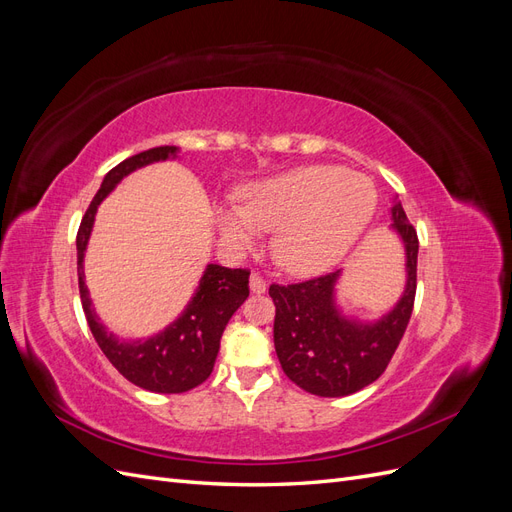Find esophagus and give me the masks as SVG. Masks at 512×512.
Here are the masks:
<instances>
[{
  "label": "esophagus",
  "mask_w": 512,
  "mask_h": 512,
  "mask_svg": "<svg viewBox=\"0 0 512 512\" xmlns=\"http://www.w3.org/2000/svg\"><path fill=\"white\" fill-rule=\"evenodd\" d=\"M250 288H252V292H256V294L265 292V290H267L265 277H262L260 273H252V277H250Z\"/></svg>",
  "instance_id": "obj_1"
}]
</instances>
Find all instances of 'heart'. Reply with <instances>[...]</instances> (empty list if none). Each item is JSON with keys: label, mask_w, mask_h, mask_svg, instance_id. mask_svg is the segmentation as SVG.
Listing matches in <instances>:
<instances>
[{"label": "heart", "mask_w": 512, "mask_h": 512, "mask_svg": "<svg viewBox=\"0 0 512 512\" xmlns=\"http://www.w3.org/2000/svg\"><path fill=\"white\" fill-rule=\"evenodd\" d=\"M376 188L342 166H303L243 190L241 207L215 211L224 241L250 250L277 230L273 256L294 275L329 269L359 239L376 209Z\"/></svg>", "instance_id": "b5f03b06"}]
</instances>
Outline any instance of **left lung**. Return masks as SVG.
<instances>
[{
  "label": "left lung",
  "mask_w": 512,
  "mask_h": 512,
  "mask_svg": "<svg viewBox=\"0 0 512 512\" xmlns=\"http://www.w3.org/2000/svg\"><path fill=\"white\" fill-rule=\"evenodd\" d=\"M393 226L406 243L408 286L393 312L380 322L354 324L337 314L333 284L337 273L303 282L271 284L275 305L273 342L284 374L318 397H344L378 380L404 337L416 297V228L401 205L393 207Z\"/></svg>",
  "instance_id": "1"
}]
</instances>
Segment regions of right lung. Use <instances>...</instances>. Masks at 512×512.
I'll use <instances>...</instances> for the list:
<instances>
[{"label": "right lung", "mask_w": 512, "mask_h": 512, "mask_svg": "<svg viewBox=\"0 0 512 512\" xmlns=\"http://www.w3.org/2000/svg\"><path fill=\"white\" fill-rule=\"evenodd\" d=\"M175 151V147H153L136 153V156L108 170L98 194L83 215L79 232H76L79 292L91 335H94L106 359L111 361L123 378L153 393H185L203 384L213 371L215 356L220 350V337L230 316L250 297V271L209 265L183 316L170 324L164 333L136 344L119 342L115 335L106 333L94 309H91L83 280V254L98 205L115 188V183L132 173L134 168L166 160Z\"/></svg>", "instance_id": "obj_1"}]
</instances>
